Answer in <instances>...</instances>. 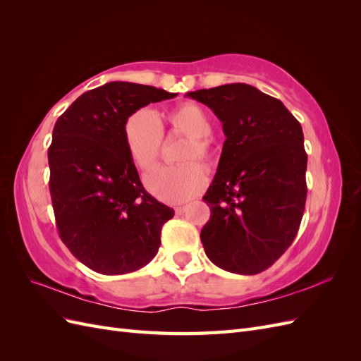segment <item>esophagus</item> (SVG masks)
I'll use <instances>...</instances> for the list:
<instances>
[{
  "instance_id": "34e87169",
  "label": "esophagus",
  "mask_w": 361,
  "mask_h": 361,
  "mask_svg": "<svg viewBox=\"0 0 361 361\" xmlns=\"http://www.w3.org/2000/svg\"><path fill=\"white\" fill-rule=\"evenodd\" d=\"M187 209H188V206H178L176 209H174V212H176L178 215H180V214H183Z\"/></svg>"
}]
</instances>
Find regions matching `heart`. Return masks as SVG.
Masks as SVG:
<instances>
[{"instance_id": "obj_1", "label": "heart", "mask_w": 361, "mask_h": 361, "mask_svg": "<svg viewBox=\"0 0 361 361\" xmlns=\"http://www.w3.org/2000/svg\"><path fill=\"white\" fill-rule=\"evenodd\" d=\"M170 133L187 137L179 152L178 166H161L152 170L145 182L146 187L161 202L176 204L195 197L206 185V170L197 161H214V145L209 138L212 118L203 106L183 102L166 114ZM128 155L140 170L154 166L162 145V126L157 114L141 108L128 117L123 126Z\"/></svg>"}]
</instances>
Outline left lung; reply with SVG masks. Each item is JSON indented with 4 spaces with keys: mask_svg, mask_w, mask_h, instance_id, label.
Masks as SVG:
<instances>
[{
    "mask_svg": "<svg viewBox=\"0 0 361 361\" xmlns=\"http://www.w3.org/2000/svg\"><path fill=\"white\" fill-rule=\"evenodd\" d=\"M221 120L226 141L203 195L211 218L200 239L212 264L235 274L268 269L298 233L307 183L301 125L256 87L236 82L190 92Z\"/></svg>",
    "mask_w": 361,
    "mask_h": 361,
    "instance_id": "1",
    "label": "left lung"
}]
</instances>
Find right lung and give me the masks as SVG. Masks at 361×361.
Instances as JSON below:
<instances>
[{
    "label": "right lung",
    "mask_w": 361,
    "mask_h": 361,
    "mask_svg": "<svg viewBox=\"0 0 361 361\" xmlns=\"http://www.w3.org/2000/svg\"><path fill=\"white\" fill-rule=\"evenodd\" d=\"M152 85L114 81L82 93L56 122L48 149L49 192L61 241L105 276L147 265L171 207L145 190L123 138L128 117L171 99Z\"/></svg>",
    "instance_id": "1"
}]
</instances>
